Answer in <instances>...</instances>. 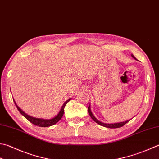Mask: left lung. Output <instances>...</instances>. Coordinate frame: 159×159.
I'll use <instances>...</instances> for the list:
<instances>
[{
	"mask_svg": "<svg viewBox=\"0 0 159 159\" xmlns=\"http://www.w3.org/2000/svg\"><path fill=\"white\" fill-rule=\"evenodd\" d=\"M131 57L134 59H136L135 57H134L133 55H131ZM88 112L89 113L90 116H91V118L93 120L97 122L98 124H99L100 125H101V126H103V127H107V128H111V129H113V128H119V127H121L123 126V125H125L126 123H127V122L130 120H128L127 121H125V122H116V123H111V124H108V123H104V122H102L100 121H99L98 120L95 118V117L93 116V114L91 111V105L89 104V106L88 107Z\"/></svg>",
	"mask_w": 159,
	"mask_h": 159,
	"instance_id": "1",
	"label": "left lung"
}]
</instances>
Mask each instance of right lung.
I'll use <instances>...</instances> for the list:
<instances>
[{"label":"right lung","mask_w":159,"mask_h":159,"mask_svg":"<svg viewBox=\"0 0 159 159\" xmlns=\"http://www.w3.org/2000/svg\"><path fill=\"white\" fill-rule=\"evenodd\" d=\"M71 100V98L68 99V100H66L65 102L63 104V105L61 108L60 111H59V112L58 113V114L56 116L54 117V118H51V119H43V118H34V117H32L30 116H29L28 114H26V113L20 109V108L18 107V105L16 103V102L14 101V102L15 103V105H16V108L19 110V111L21 113V114L25 117V118L29 120L30 122H31V123L34 124V125H37V126L39 127H50V126H52V125H54L55 124H56L57 122H59L61 118H62L63 115H64V107L66 106V104L68 102Z\"/></svg>","instance_id":"1"}]
</instances>
